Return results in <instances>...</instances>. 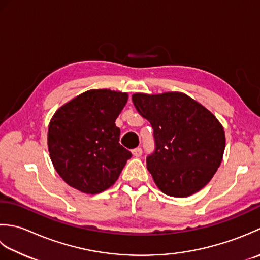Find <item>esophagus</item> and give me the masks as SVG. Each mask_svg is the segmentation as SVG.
Masks as SVG:
<instances>
[{"mask_svg":"<svg viewBox=\"0 0 260 260\" xmlns=\"http://www.w3.org/2000/svg\"><path fill=\"white\" fill-rule=\"evenodd\" d=\"M132 153H134L135 157H140L142 155V149L140 147H137L134 150H132Z\"/></svg>","mask_w":260,"mask_h":260,"instance_id":"esophagus-1","label":"esophagus"}]
</instances>
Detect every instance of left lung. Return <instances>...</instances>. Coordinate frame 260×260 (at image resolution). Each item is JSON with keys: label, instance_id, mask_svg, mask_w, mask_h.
Wrapping results in <instances>:
<instances>
[{"label": "left lung", "instance_id": "8db88e82", "mask_svg": "<svg viewBox=\"0 0 260 260\" xmlns=\"http://www.w3.org/2000/svg\"><path fill=\"white\" fill-rule=\"evenodd\" d=\"M132 102L153 129L155 149L147 168L162 193L186 198L202 189L221 164L224 130L218 119L186 94L137 93Z\"/></svg>", "mask_w": 260, "mask_h": 260}]
</instances>
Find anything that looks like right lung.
<instances>
[{"mask_svg": "<svg viewBox=\"0 0 260 260\" xmlns=\"http://www.w3.org/2000/svg\"><path fill=\"white\" fill-rule=\"evenodd\" d=\"M128 94L91 89L57 111L49 123L48 149L57 173L70 186L87 194L115 183L132 153L120 145L115 120Z\"/></svg>", "mask_w": 260, "mask_h": 260, "instance_id": "add662e5", "label": "right lung"}]
</instances>
